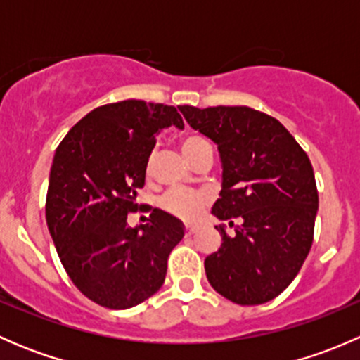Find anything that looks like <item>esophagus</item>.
Instances as JSON below:
<instances>
[{
	"label": "esophagus",
	"mask_w": 360,
	"mask_h": 360,
	"mask_svg": "<svg viewBox=\"0 0 360 360\" xmlns=\"http://www.w3.org/2000/svg\"><path fill=\"white\" fill-rule=\"evenodd\" d=\"M197 233V228L195 226H188L186 228V237H191V235H195Z\"/></svg>",
	"instance_id": "34e87169"
}]
</instances>
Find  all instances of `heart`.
Returning <instances> with one entry per match:
<instances>
[{"label": "heart", "mask_w": 360, "mask_h": 360, "mask_svg": "<svg viewBox=\"0 0 360 360\" xmlns=\"http://www.w3.org/2000/svg\"><path fill=\"white\" fill-rule=\"evenodd\" d=\"M207 144L205 139L198 136H186L181 141V150L188 160L193 158V155ZM150 169V167H148ZM207 205V197L200 191L191 190H170L163 193L158 200V207L169 216L184 223H195L200 217L203 207Z\"/></svg>", "instance_id": "obj_1"}]
</instances>
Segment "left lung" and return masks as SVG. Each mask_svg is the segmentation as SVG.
<instances>
[{
	"mask_svg": "<svg viewBox=\"0 0 360 360\" xmlns=\"http://www.w3.org/2000/svg\"><path fill=\"white\" fill-rule=\"evenodd\" d=\"M212 139L223 188L212 214L235 231L205 257L207 281L226 300L261 304L294 281L314 242L319 193L310 158L274 116L248 106H179Z\"/></svg>",
	"mask_w": 360,
	"mask_h": 360,
	"instance_id": "8db88e82",
	"label": "left lung"
}]
</instances>
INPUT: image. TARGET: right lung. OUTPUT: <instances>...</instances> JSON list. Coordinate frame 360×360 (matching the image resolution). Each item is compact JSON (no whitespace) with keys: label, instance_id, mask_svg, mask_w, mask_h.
Instances as JSON below:
<instances>
[{"label":"right lung","instance_id":"right-lung-1","mask_svg":"<svg viewBox=\"0 0 360 360\" xmlns=\"http://www.w3.org/2000/svg\"><path fill=\"white\" fill-rule=\"evenodd\" d=\"M170 125L184 127L174 106L120 101L83 116L56 150L46 224L72 284L101 307L125 310L153 296L184 237L183 223L160 209L146 224H127L155 136Z\"/></svg>","mask_w":360,"mask_h":360}]
</instances>
